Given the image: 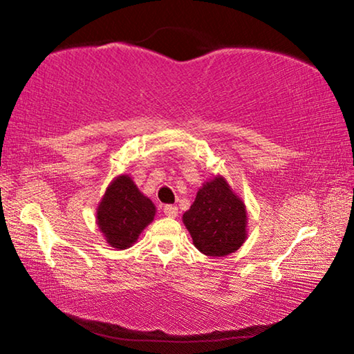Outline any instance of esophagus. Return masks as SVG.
I'll use <instances>...</instances> for the list:
<instances>
[{"mask_svg": "<svg viewBox=\"0 0 354 354\" xmlns=\"http://www.w3.org/2000/svg\"><path fill=\"white\" fill-rule=\"evenodd\" d=\"M164 214L167 215V217H176L178 215V207L176 206H171V205H167L164 206Z\"/></svg>", "mask_w": 354, "mask_h": 354, "instance_id": "1", "label": "esophagus"}]
</instances>
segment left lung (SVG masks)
Returning <instances> with one entry per match:
<instances>
[{
	"instance_id": "8db88e82",
	"label": "left lung",
	"mask_w": 354,
	"mask_h": 354,
	"mask_svg": "<svg viewBox=\"0 0 354 354\" xmlns=\"http://www.w3.org/2000/svg\"><path fill=\"white\" fill-rule=\"evenodd\" d=\"M183 221L195 247L206 256L234 253L247 239V209L223 176L203 184Z\"/></svg>"
}]
</instances>
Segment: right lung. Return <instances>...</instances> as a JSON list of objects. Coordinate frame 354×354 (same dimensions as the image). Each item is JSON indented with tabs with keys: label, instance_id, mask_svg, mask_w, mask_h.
I'll use <instances>...</instances> for the list:
<instances>
[{
	"label": "right lung",
	"instance_id": "add662e5",
	"mask_svg": "<svg viewBox=\"0 0 354 354\" xmlns=\"http://www.w3.org/2000/svg\"><path fill=\"white\" fill-rule=\"evenodd\" d=\"M156 214L153 201L128 175L117 176L106 189L97 209V223L106 242L117 250L129 248Z\"/></svg>",
	"mask_w": 354,
	"mask_h": 354
}]
</instances>
